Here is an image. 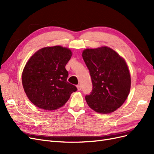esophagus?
Here are the masks:
<instances>
[{
    "label": "esophagus",
    "mask_w": 154,
    "mask_h": 154,
    "mask_svg": "<svg viewBox=\"0 0 154 154\" xmlns=\"http://www.w3.org/2000/svg\"><path fill=\"white\" fill-rule=\"evenodd\" d=\"M77 88H78V91H80V90H81V88H82L81 85H77Z\"/></svg>",
    "instance_id": "1"
}]
</instances>
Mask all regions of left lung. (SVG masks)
Wrapping results in <instances>:
<instances>
[{"label": "left lung", "mask_w": 154, "mask_h": 154, "mask_svg": "<svg viewBox=\"0 0 154 154\" xmlns=\"http://www.w3.org/2000/svg\"><path fill=\"white\" fill-rule=\"evenodd\" d=\"M82 57L92 83L88 105L96 112L109 114L122 106L129 94L131 78L125 60L108 47L86 49Z\"/></svg>", "instance_id": "1"}]
</instances>
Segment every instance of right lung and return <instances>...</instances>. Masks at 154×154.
I'll return each mask as SVG.
<instances>
[{
	"label": "right lung",
	"mask_w": 154,
	"mask_h": 154,
	"mask_svg": "<svg viewBox=\"0 0 154 154\" xmlns=\"http://www.w3.org/2000/svg\"><path fill=\"white\" fill-rule=\"evenodd\" d=\"M71 57L69 49L57 45L41 49L30 58L23 70L22 82L32 103L47 110L58 109L77 91L67 82L66 66Z\"/></svg>",
	"instance_id": "obj_1"
}]
</instances>
